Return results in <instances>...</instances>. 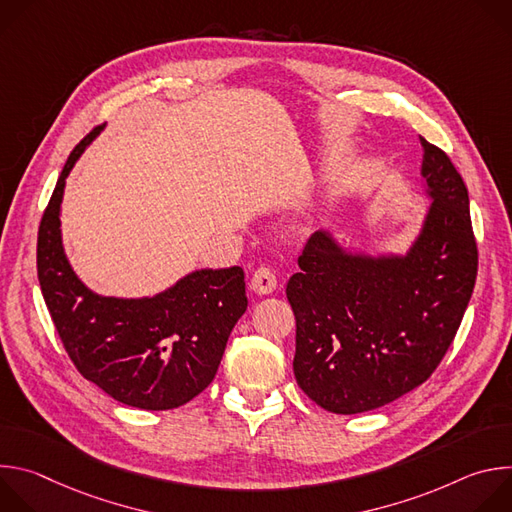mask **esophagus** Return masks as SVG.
Segmentation results:
<instances>
[{"instance_id":"obj_1","label":"esophagus","mask_w":512,"mask_h":512,"mask_svg":"<svg viewBox=\"0 0 512 512\" xmlns=\"http://www.w3.org/2000/svg\"><path fill=\"white\" fill-rule=\"evenodd\" d=\"M275 285H277V277H275V273H273L271 267L261 265V267L255 269V273H253V277H251V289L257 291L259 296L271 294V291L275 289Z\"/></svg>"}]
</instances>
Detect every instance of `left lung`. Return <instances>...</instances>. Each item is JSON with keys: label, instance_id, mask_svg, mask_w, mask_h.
<instances>
[{"label": "left lung", "instance_id": "8db88e82", "mask_svg": "<svg viewBox=\"0 0 512 512\" xmlns=\"http://www.w3.org/2000/svg\"><path fill=\"white\" fill-rule=\"evenodd\" d=\"M419 141L433 202L409 253L350 255L314 233L285 287L296 316V381L332 413L371 411L425 383L472 298L478 247L468 188L444 150Z\"/></svg>", "mask_w": 512, "mask_h": 512}]
</instances>
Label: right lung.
<instances>
[{
  "mask_svg": "<svg viewBox=\"0 0 512 512\" xmlns=\"http://www.w3.org/2000/svg\"><path fill=\"white\" fill-rule=\"evenodd\" d=\"M101 127L70 152L38 229V279L77 371L119 403L164 411L202 393L247 310L245 271L200 269L154 298L93 294L70 269L60 239L64 180Z\"/></svg>",
  "mask_w": 512,
  "mask_h": 512,
  "instance_id": "obj_1",
  "label": "right lung"
}]
</instances>
